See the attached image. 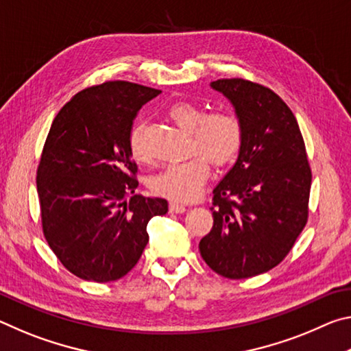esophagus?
<instances>
[{
  "mask_svg": "<svg viewBox=\"0 0 351 351\" xmlns=\"http://www.w3.org/2000/svg\"><path fill=\"white\" fill-rule=\"evenodd\" d=\"M186 210H187V207L184 206V204L175 203V201H171V203H170V212H173V213H182V212H186Z\"/></svg>",
  "mask_w": 351,
  "mask_h": 351,
  "instance_id": "obj_1",
  "label": "esophagus"
}]
</instances>
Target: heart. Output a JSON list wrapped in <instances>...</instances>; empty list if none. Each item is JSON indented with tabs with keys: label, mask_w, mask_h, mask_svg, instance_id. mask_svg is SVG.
<instances>
[{
	"label": "heart",
	"mask_w": 351,
	"mask_h": 351,
	"mask_svg": "<svg viewBox=\"0 0 351 351\" xmlns=\"http://www.w3.org/2000/svg\"><path fill=\"white\" fill-rule=\"evenodd\" d=\"M167 114L178 127L190 133V148L204 154L215 167L230 164L239 154L243 132L240 121L232 112L213 111L204 114L197 105L178 102L170 106ZM130 152L136 161L142 162L147 159L139 127L130 134ZM204 157L193 154L186 161L167 165L153 176V192L176 201L193 199L209 176V162Z\"/></svg>",
	"instance_id": "1"
}]
</instances>
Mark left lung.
I'll return each instance as SVG.
<instances>
[{
  "label": "left lung",
  "instance_id": "1",
  "mask_svg": "<svg viewBox=\"0 0 351 351\" xmlns=\"http://www.w3.org/2000/svg\"><path fill=\"white\" fill-rule=\"evenodd\" d=\"M210 88L232 104L243 141L213 189V226L199 252L217 274L247 278L280 263L305 228L311 170L299 123L274 91L243 79Z\"/></svg>",
  "mask_w": 351,
  "mask_h": 351
}]
</instances>
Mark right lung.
I'll return each mask as SVG.
<instances>
[{"instance_id":"right-lung-1","label":"right lung","mask_w":351,"mask_h":351,"mask_svg":"<svg viewBox=\"0 0 351 351\" xmlns=\"http://www.w3.org/2000/svg\"><path fill=\"white\" fill-rule=\"evenodd\" d=\"M161 93L132 82L86 88L58 111L37 170L43 234L74 276L112 282L128 274L148 243L147 224L164 198L136 195L130 152L133 119Z\"/></svg>"}]
</instances>
